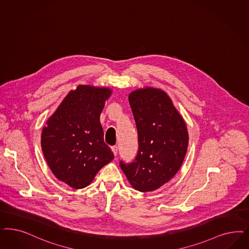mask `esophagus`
<instances>
[{
  "mask_svg": "<svg viewBox=\"0 0 249 249\" xmlns=\"http://www.w3.org/2000/svg\"><path fill=\"white\" fill-rule=\"evenodd\" d=\"M112 151L114 154V156H116L117 155V152H118V147H117V145H112Z\"/></svg>",
  "mask_w": 249,
  "mask_h": 249,
  "instance_id": "1",
  "label": "esophagus"
}]
</instances>
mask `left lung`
I'll list each match as a JSON object with an SVG mask.
<instances>
[{
  "instance_id": "8db88e82",
  "label": "left lung",
  "mask_w": 249,
  "mask_h": 249,
  "mask_svg": "<svg viewBox=\"0 0 249 249\" xmlns=\"http://www.w3.org/2000/svg\"><path fill=\"white\" fill-rule=\"evenodd\" d=\"M128 99L137 125L138 151L133 162L121 160V169L136 190L152 192L178 171L188 148V132L163 90L140 89L131 92Z\"/></svg>"
}]
</instances>
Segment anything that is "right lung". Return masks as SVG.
<instances>
[{
	"mask_svg": "<svg viewBox=\"0 0 249 249\" xmlns=\"http://www.w3.org/2000/svg\"><path fill=\"white\" fill-rule=\"evenodd\" d=\"M112 93L80 85L69 92L42 131L41 146L53 174L73 189H83L114 156L104 140L100 114Z\"/></svg>",
	"mask_w": 249,
	"mask_h": 249,
	"instance_id": "1",
	"label": "right lung"
}]
</instances>
